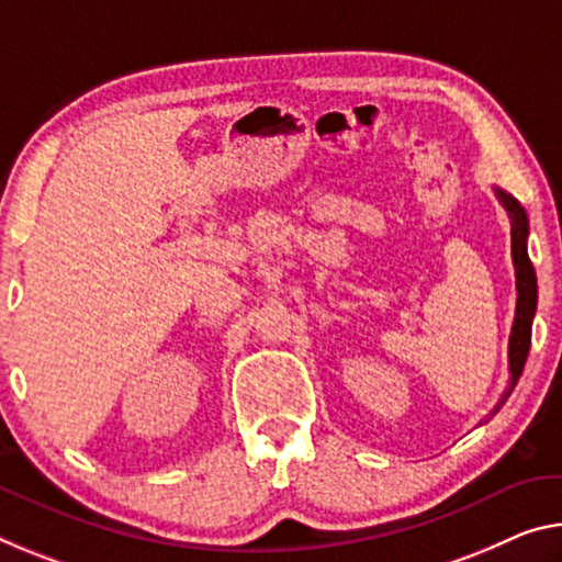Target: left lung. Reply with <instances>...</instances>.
Returning <instances> with one entry per match:
<instances>
[{
	"mask_svg": "<svg viewBox=\"0 0 562 562\" xmlns=\"http://www.w3.org/2000/svg\"><path fill=\"white\" fill-rule=\"evenodd\" d=\"M495 198L510 217V237H513V265H515V290H518V300H515V319L510 329V345H507V370H510V385H507L505 395L493 413L501 409V405L513 393V387L518 385L522 375L525 360L530 352V335H532V317H536L538 307V278L532 270V262L528 257V212L522 210V204L503 192L501 187H495Z\"/></svg>",
	"mask_w": 562,
	"mask_h": 562,
	"instance_id": "1",
	"label": "left lung"
}]
</instances>
